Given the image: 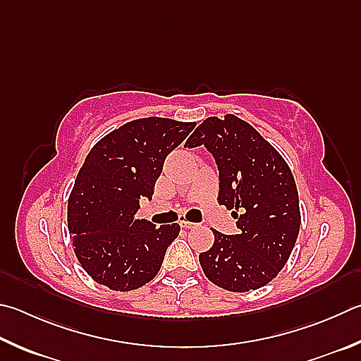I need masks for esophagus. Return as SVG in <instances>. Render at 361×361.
<instances>
[{
    "instance_id": "obj_1",
    "label": "esophagus",
    "mask_w": 361,
    "mask_h": 361,
    "mask_svg": "<svg viewBox=\"0 0 361 361\" xmlns=\"http://www.w3.org/2000/svg\"><path fill=\"white\" fill-rule=\"evenodd\" d=\"M180 226L185 228H194L197 224H195V222H189V221H180Z\"/></svg>"
}]
</instances>
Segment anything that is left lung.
Listing matches in <instances>:
<instances>
[{
    "instance_id": "obj_1",
    "label": "left lung",
    "mask_w": 361,
    "mask_h": 361,
    "mask_svg": "<svg viewBox=\"0 0 361 361\" xmlns=\"http://www.w3.org/2000/svg\"><path fill=\"white\" fill-rule=\"evenodd\" d=\"M205 147L219 170V205L235 209L238 233H214L199 255L213 284L232 292L264 287L283 270L300 232L297 185L287 162L251 124L235 115L209 116L186 148Z\"/></svg>"
}]
</instances>
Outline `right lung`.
<instances>
[{"label": "right lung", "mask_w": 361, "mask_h": 361, "mask_svg": "<svg viewBox=\"0 0 361 361\" xmlns=\"http://www.w3.org/2000/svg\"><path fill=\"white\" fill-rule=\"evenodd\" d=\"M195 128L170 118L123 124L91 148L68 202V226L78 262L97 284L139 289L158 274L178 237V224L137 219L140 199L152 200L164 161Z\"/></svg>", "instance_id": "obj_1"}]
</instances>
